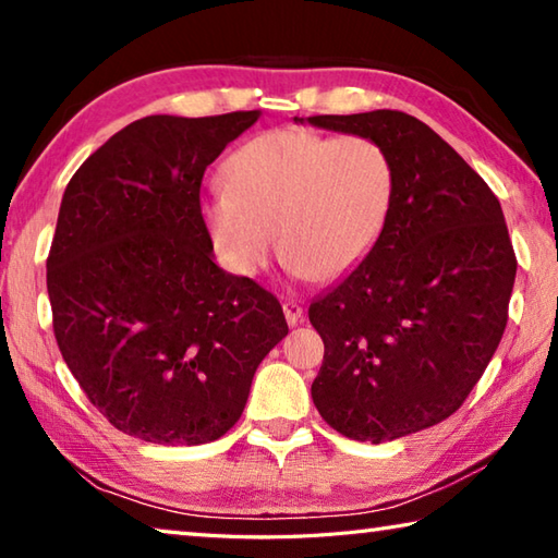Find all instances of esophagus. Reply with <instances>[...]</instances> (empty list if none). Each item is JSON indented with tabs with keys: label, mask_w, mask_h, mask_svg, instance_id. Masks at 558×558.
<instances>
[{
	"label": "esophagus",
	"mask_w": 558,
	"mask_h": 558,
	"mask_svg": "<svg viewBox=\"0 0 558 558\" xmlns=\"http://www.w3.org/2000/svg\"><path fill=\"white\" fill-rule=\"evenodd\" d=\"M282 313H286L288 325L292 327V325H298L300 319H302V305H300V302H295V300H286V302H282Z\"/></svg>",
	"instance_id": "1"
}]
</instances>
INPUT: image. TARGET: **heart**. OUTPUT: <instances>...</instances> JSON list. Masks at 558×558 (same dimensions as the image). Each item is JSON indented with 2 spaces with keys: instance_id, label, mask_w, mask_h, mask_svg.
I'll return each instance as SVG.
<instances>
[{
  "instance_id": "1",
  "label": "heart",
  "mask_w": 558,
  "mask_h": 558,
  "mask_svg": "<svg viewBox=\"0 0 558 558\" xmlns=\"http://www.w3.org/2000/svg\"><path fill=\"white\" fill-rule=\"evenodd\" d=\"M226 192L202 202L221 260L256 276L280 256L302 278H337L381 239L396 202L391 155L372 137L270 130L226 159Z\"/></svg>"
}]
</instances>
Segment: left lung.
<instances>
[{
	"mask_svg": "<svg viewBox=\"0 0 558 558\" xmlns=\"http://www.w3.org/2000/svg\"><path fill=\"white\" fill-rule=\"evenodd\" d=\"M372 137L396 167V202L369 256L310 305L325 342L313 401L337 433L384 442L446 421L507 327L517 258L485 179L401 110L313 116Z\"/></svg>",
	"mask_w": 558,
	"mask_h": 558,
	"instance_id": "8db88e82",
	"label": "left lung"
}]
</instances>
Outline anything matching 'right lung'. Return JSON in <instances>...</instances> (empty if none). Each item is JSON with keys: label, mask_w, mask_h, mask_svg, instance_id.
<instances>
[{"label": "right lung", "mask_w": 558, "mask_h": 558, "mask_svg": "<svg viewBox=\"0 0 558 558\" xmlns=\"http://www.w3.org/2000/svg\"><path fill=\"white\" fill-rule=\"evenodd\" d=\"M258 118L135 120L65 186L46 260L53 335L90 403L128 436L221 438L288 335L276 295L216 266L202 219L206 167Z\"/></svg>", "instance_id": "1"}]
</instances>
